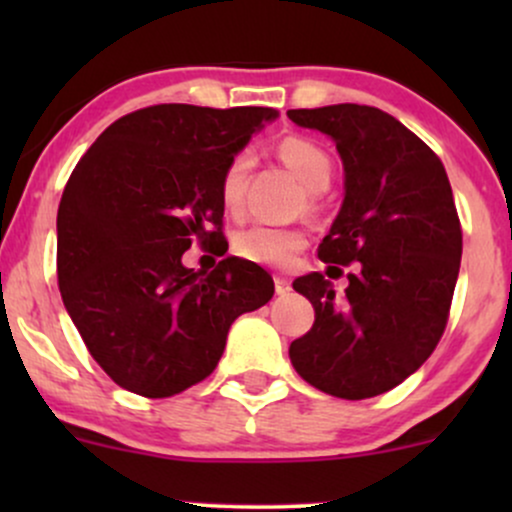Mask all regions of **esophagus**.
<instances>
[{
    "label": "esophagus",
    "mask_w": 512,
    "mask_h": 512,
    "mask_svg": "<svg viewBox=\"0 0 512 512\" xmlns=\"http://www.w3.org/2000/svg\"><path fill=\"white\" fill-rule=\"evenodd\" d=\"M274 291L276 296H286V293L291 291L289 279H284V276H274Z\"/></svg>",
    "instance_id": "1"
}]
</instances>
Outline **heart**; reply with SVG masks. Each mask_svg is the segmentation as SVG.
I'll return each mask as SVG.
<instances>
[{
  "label": "heart",
  "instance_id": "obj_1",
  "mask_svg": "<svg viewBox=\"0 0 512 512\" xmlns=\"http://www.w3.org/2000/svg\"><path fill=\"white\" fill-rule=\"evenodd\" d=\"M279 156L310 192H322L330 185L332 161L320 144L305 137H286L279 144ZM248 170V154H238L228 163L221 180V199L228 211H236L243 199V180ZM305 248V236L296 228L252 223L238 231L236 252L243 260L264 267H286Z\"/></svg>",
  "mask_w": 512,
  "mask_h": 512
}]
</instances>
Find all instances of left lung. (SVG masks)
<instances>
[{
  "mask_svg": "<svg viewBox=\"0 0 512 512\" xmlns=\"http://www.w3.org/2000/svg\"><path fill=\"white\" fill-rule=\"evenodd\" d=\"M289 120L337 144L344 202L317 255L327 269L354 262L344 296L320 272L293 281L315 322L291 342V363L332 397L383 395L424 366L448 322L462 257L448 173L414 132L370 105L289 110Z\"/></svg>",
  "mask_w": 512,
  "mask_h": 512,
  "instance_id": "obj_1",
  "label": "left lung"
}]
</instances>
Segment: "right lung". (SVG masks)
<instances>
[{
	"mask_svg": "<svg viewBox=\"0 0 512 512\" xmlns=\"http://www.w3.org/2000/svg\"><path fill=\"white\" fill-rule=\"evenodd\" d=\"M276 117L151 105L76 163L57 211V281L91 356L134 395L170 397L207 378L236 317L274 296L255 262L231 255L207 274L182 252L221 238L223 173Z\"/></svg>",
	"mask_w": 512,
	"mask_h": 512,
	"instance_id": "right-lung-1",
	"label": "right lung"
}]
</instances>
